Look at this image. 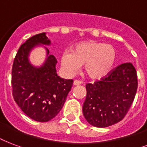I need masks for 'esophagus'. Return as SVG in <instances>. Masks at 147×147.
Segmentation results:
<instances>
[{
  "mask_svg": "<svg viewBox=\"0 0 147 147\" xmlns=\"http://www.w3.org/2000/svg\"><path fill=\"white\" fill-rule=\"evenodd\" d=\"M81 84V81H79V80H74V86H78V85H80Z\"/></svg>",
  "mask_w": 147,
  "mask_h": 147,
  "instance_id": "1",
  "label": "esophagus"
}]
</instances>
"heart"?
<instances>
[{
	"instance_id": "b5f03b06",
	"label": "heart",
	"mask_w": 147,
	"mask_h": 147,
	"mask_svg": "<svg viewBox=\"0 0 147 147\" xmlns=\"http://www.w3.org/2000/svg\"><path fill=\"white\" fill-rule=\"evenodd\" d=\"M116 59V50L112 46L87 41L77 44L71 52H63L60 56V63L68 75L75 74L84 64V70L88 78L101 79L111 72Z\"/></svg>"
}]
</instances>
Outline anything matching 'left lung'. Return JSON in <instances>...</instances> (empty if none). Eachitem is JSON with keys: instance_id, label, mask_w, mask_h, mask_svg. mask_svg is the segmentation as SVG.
<instances>
[{"instance_id": "obj_1", "label": "left lung", "mask_w": 147, "mask_h": 147, "mask_svg": "<svg viewBox=\"0 0 147 147\" xmlns=\"http://www.w3.org/2000/svg\"><path fill=\"white\" fill-rule=\"evenodd\" d=\"M137 86L136 70L131 63L118 66L101 80L88 84L82 109L85 119L98 128L120 122L131 107Z\"/></svg>"}]
</instances>
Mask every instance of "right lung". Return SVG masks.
I'll return each instance as SVG.
<instances>
[{"instance_id": "add662e5", "label": "right lung", "mask_w": 147, "mask_h": 147, "mask_svg": "<svg viewBox=\"0 0 147 147\" xmlns=\"http://www.w3.org/2000/svg\"><path fill=\"white\" fill-rule=\"evenodd\" d=\"M51 41L46 32L28 38L20 46L14 60L11 71L13 97L25 115L37 122H46L56 117L64 105L73 85L72 80L57 75V60L45 46ZM42 47L46 58L40 66L30 61V52Z\"/></svg>"}]
</instances>
